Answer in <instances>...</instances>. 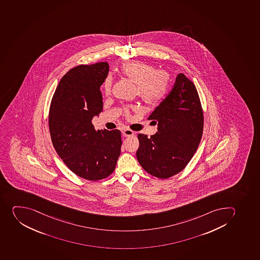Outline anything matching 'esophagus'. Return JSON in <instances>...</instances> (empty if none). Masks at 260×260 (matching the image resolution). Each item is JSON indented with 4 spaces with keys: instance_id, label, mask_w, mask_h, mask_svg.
Returning <instances> with one entry per match:
<instances>
[{
    "instance_id": "obj_1",
    "label": "esophagus",
    "mask_w": 260,
    "mask_h": 260,
    "mask_svg": "<svg viewBox=\"0 0 260 260\" xmlns=\"http://www.w3.org/2000/svg\"><path fill=\"white\" fill-rule=\"evenodd\" d=\"M122 134H123V136H131L135 135V132L129 129H124L122 131Z\"/></svg>"
}]
</instances>
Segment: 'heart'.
<instances>
[{
	"mask_svg": "<svg viewBox=\"0 0 260 260\" xmlns=\"http://www.w3.org/2000/svg\"><path fill=\"white\" fill-rule=\"evenodd\" d=\"M120 71L123 76L136 84V93L147 105H156L167 94L169 76L165 72L155 71L152 65L133 61L124 63ZM111 86L112 80L108 77L103 85L105 93H110Z\"/></svg>",
	"mask_w": 260,
	"mask_h": 260,
	"instance_id": "obj_1",
	"label": "heart"
}]
</instances>
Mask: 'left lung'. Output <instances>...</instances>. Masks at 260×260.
<instances>
[{
  "label": "left lung",
  "mask_w": 260,
  "mask_h": 260,
  "mask_svg": "<svg viewBox=\"0 0 260 260\" xmlns=\"http://www.w3.org/2000/svg\"><path fill=\"white\" fill-rule=\"evenodd\" d=\"M149 119L157 124V132L150 138L139 134L136 157L149 174L169 178L188 164L203 136V110L192 82L179 74Z\"/></svg>",
  "instance_id": "1"
}]
</instances>
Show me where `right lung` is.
Masks as SVG:
<instances>
[{
	"label": "right lung",
	"instance_id": "right-lung-1",
	"mask_svg": "<svg viewBox=\"0 0 260 260\" xmlns=\"http://www.w3.org/2000/svg\"><path fill=\"white\" fill-rule=\"evenodd\" d=\"M108 73L107 62L70 69L60 80L49 110L55 150L72 172L88 181L110 176L120 155V131H95L92 124L103 110L100 88Z\"/></svg>",
	"mask_w": 260,
	"mask_h": 260
}]
</instances>
